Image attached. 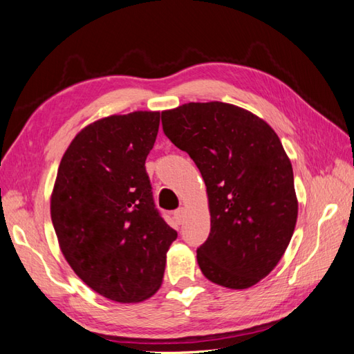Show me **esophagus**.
<instances>
[{
	"label": "esophagus",
	"instance_id": "34e87169",
	"mask_svg": "<svg viewBox=\"0 0 354 354\" xmlns=\"http://www.w3.org/2000/svg\"><path fill=\"white\" fill-rule=\"evenodd\" d=\"M173 216H175V221H176L179 225H181V223H184V221L187 219V209H185V208H179V209H176L175 214H173Z\"/></svg>",
	"mask_w": 354,
	"mask_h": 354
}]
</instances>
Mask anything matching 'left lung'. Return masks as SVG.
Instances as JSON below:
<instances>
[{
	"label": "left lung",
	"mask_w": 354,
	"mask_h": 354,
	"mask_svg": "<svg viewBox=\"0 0 354 354\" xmlns=\"http://www.w3.org/2000/svg\"><path fill=\"white\" fill-rule=\"evenodd\" d=\"M164 133L190 155L207 187L212 230L198 250L209 281L248 289L281 260L298 217L288 153L265 120L223 102L161 112Z\"/></svg>",
	"instance_id": "obj_1"
}]
</instances>
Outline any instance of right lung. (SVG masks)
I'll return each mask as SVG.
<instances>
[{"label": "right lung", "instance_id": "obj_1", "mask_svg": "<svg viewBox=\"0 0 354 354\" xmlns=\"http://www.w3.org/2000/svg\"><path fill=\"white\" fill-rule=\"evenodd\" d=\"M158 127V111L85 126L65 150L51 192V221L65 260L111 301L155 295L178 237L155 208L145 167Z\"/></svg>", "mask_w": 354, "mask_h": 354}]
</instances>
